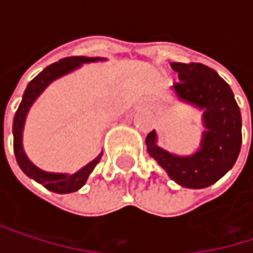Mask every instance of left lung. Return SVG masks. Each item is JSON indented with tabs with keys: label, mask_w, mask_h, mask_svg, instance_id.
Here are the masks:
<instances>
[{
	"label": "left lung",
	"mask_w": 253,
	"mask_h": 253,
	"mask_svg": "<svg viewBox=\"0 0 253 253\" xmlns=\"http://www.w3.org/2000/svg\"><path fill=\"white\" fill-rule=\"evenodd\" d=\"M178 73L173 84L176 98L202 113V137L199 148L190 155H177L158 145L152 130L146 136L148 154L166 170L169 177L187 189H204L234 166L242 145V116L227 83L218 73L199 63H171Z\"/></svg>",
	"instance_id": "left-lung-1"
}]
</instances>
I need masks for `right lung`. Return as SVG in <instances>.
Here are the masks:
<instances>
[{
	"label": "right lung",
	"instance_id": "1",
	"mask_svg": "<svg viewBox=\"0 0 253 253\" xmlns=\"http://www.w3.org/2000/svg\"><path fill=\"white\" fill-rule=\"evenodd\" d=\"M107 58L101 57H67L63 58L46 69H43L38 76L27 84L22 102L19 105V110L14 116L13 120V137H14V155L17 160L19 167L26 176L30 177L32 180L38 181L43 187H46L51 192L55 193H73L77 192L83 184L87 181V177L93 171L96 164L101 161L102 152L87 163L84 167L77 170L76 173H52V171H45L39 167H36L26 155L25 148H23V130H25L26 117L29 114V110L35 104V101L41 96V93L57 79L66 76L69 73H73L75 70L80 69L83 64L89 63H98V61H105Z\"/></svg>",
	"mask_w": 253,
	"mask_h": 253
}]
</instances>
